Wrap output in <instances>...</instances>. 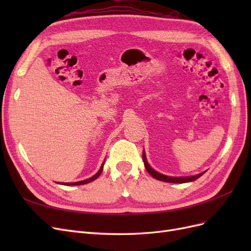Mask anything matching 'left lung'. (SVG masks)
Returning <instances> with one entry per match:
<instances>
[{
	"mask_svg": "<svg viewBox=\"0 0 251 251\" xmlns=\"http://www.w3.org/2000/svg\"><path fill=\"white\" fill-rule=\"evenodd\" d=\"M142 159H143V162H144V166H146L147 171L149 172V174L151 175V177H154L155 179L163 181V182H169V183H186V182H193L198 178H200L202 175L205 173V172H203V173H200L198 175H195V176H187V177H172V176H168V175H163L161 173H158L154 169H151V166L149 164V162L147 160L146 151H144L142 153Z\"/></svg>",
	"mask_w": 251,
	"mask_h": 251,
	"instance_id": "left-lung-1",
	"label": "left lung"
}]
</instances>
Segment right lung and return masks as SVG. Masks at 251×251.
<instances>
[{
	"label": "right lung",
	"instance_id": "obj_1",
	"mask_svg": "<svg viewBox=\"0 0 251 251\" xmlns=\"http://www.w3.org/2000/svg\"><path fill=\"white\" fill-rule=\"evenodd\" d=\"M103 164H104V161L102 162L100 169L98 170V172L94 175V176H92L91 178H88L86 180H81V181H78V182H71V183H58V184H63V185H81V184H87V183H89V182H92V181H94L95 179H97L98 177L100 176V174H101V172L103 170Z\"/></svg>",
	"mask_w": 251,
	"mask_h": 251
}]
</instances>
